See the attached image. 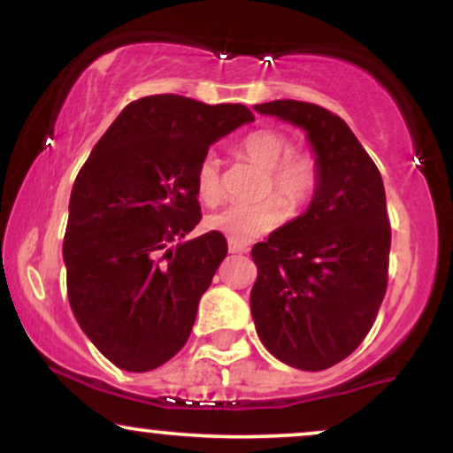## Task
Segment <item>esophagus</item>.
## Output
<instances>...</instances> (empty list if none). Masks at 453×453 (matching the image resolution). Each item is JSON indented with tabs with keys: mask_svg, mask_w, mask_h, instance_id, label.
I'll return each mask as SVG.
<instances>
[{
	"mask_svg": "<svg viewBox=\"0 0 453 453\" xmlns=\"http://www.w3.org/2000/svg\"><path fill=\"white\" fill-rule=\"evenodd\" d=\"M227 251H230V253H242V251H247V247H244V244H241V242L227 241Z\"/></svg>",
	"mask_w": 453,
	"mask_h": 453,
	"instance_id": "obj_1",
	"label": "esophagus"
}]
</instances>
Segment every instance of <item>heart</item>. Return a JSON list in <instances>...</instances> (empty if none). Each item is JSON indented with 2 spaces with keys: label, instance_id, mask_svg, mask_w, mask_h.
I'll return each instance as SVG.
<instances>
[{
  "label": "heart",
  "instance_id": "obj_1",
  "mask_svg": "<svg viewBox=\"0 0 453 453\" xmlns=\"http://www.w3.org/2000/svg\"><path fill=\"white\" fill-rule=\"evenodd\" d=\"M241 150L249 159L268 170L266 191L273 189L292 211L306 204L315 194L319 180L315 161L309 155H288L289 142L283 134L259 129L242 140ZM196 191L206 204H212L219 197V159L215 155L209 153L197 164ZM280 201L278 197H264L251 204H227L211 212L204 226L212 232L223 234L227 241L244 244L283 221L285 206Z\"/></svg>",
  "mask_w": 453,
  "mask_h": 453
}]
</instances>
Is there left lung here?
<instances>
[{"label":"left lung","mask_w":453,"mask_h":453,"mask_svg":"<svg viewBox=\"0 0 453 453\" xmlns=\"http://www.w3.org/2000/svg\"><path fill=\"white\" fill-rule=\"evenodd\" d=\"M253 111L304 132L319 180L303 215L251 249V315L264 347L300 371L345 360L375 321L388 288L389 230L381 174L353 132L315 104Z\"/></svg>","instance_id":"left-lung-1"}]
</instances>
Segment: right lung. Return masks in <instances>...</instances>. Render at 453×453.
Instances as JSON below:
<instances>
[{
	"label": "right lung",
	"instance_id": "1",
	"mask_svg": "<svg viewBox=\"0 0 453 453\" xmlns=\"http://www.w3.org/2000/svg\"><path fill=\"white\" fill-rule=\"evenodd\" d=\"M242 104L149 96L127 104L91 150L70 196L64 262L72 313L127 372H147L189 339L197 303L227 253L200 223L196 170L211 144L251 123Z\"/></svg>",
	"mask_w": 453,
	"mask_h": 453
}]
</instances>
